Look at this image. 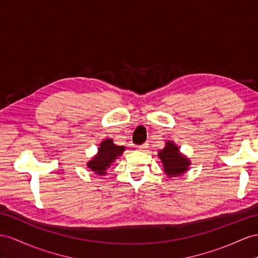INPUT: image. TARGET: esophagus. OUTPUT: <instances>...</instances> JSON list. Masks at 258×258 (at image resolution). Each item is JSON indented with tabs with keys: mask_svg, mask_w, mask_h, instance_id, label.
<instances>
[{
	"mask_svg": "<svg viewBox=\"0 0 258 258\" xmlns=\"http://www.w3.org/2000/svg\"><path fill=\"white\" fill-rule=\"evenodd\" d=\"M148 148V144H144V145H141V146H137V150H146Z\"/></svg>",
	"mask_w": 258,
	"mask_h": 258,
	"instance_id": "obj_1",
	"label": "esophagus"
}]
</instances>
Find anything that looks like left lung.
<instances>
[{
    "label": "left lung",
    "mask_w": 258,
    "mask_h": 258,
    "mask_svg": "<svg viewBox=\"0 0 258 258\" xmlns=\"http://www.w3.org/2000/svg\"><path fill=\"white\" fill-rule=\"evenodd\" d=\"M158 157L162 162L163 172L170 179L186 173L190 166L189 158L182 154L179 146L172 141H167L164 147L158 150Z\"/></svg>",
    "instance_id": "obj_1"
}]
</instances>
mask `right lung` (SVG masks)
Masks as SVG:
<instances>
[{
  "label": "right lung",
  "instance_id": "obj_1",
  "mask_svg": "<svg viewBox=\"0 0 258 258\" xmlns=\"http://www.w3.org/2000/svg\"><path fill=\"white\" fill-rule=\"evenodd\" d=\"M125 147L117 146L112 138L103 140L99 145L98 153L87 162V168L99 176L107 175L108 169L122 156Z\"/></svg>",
  "mask_w": 258,
  "mask_h": 258
}]
</instances>
